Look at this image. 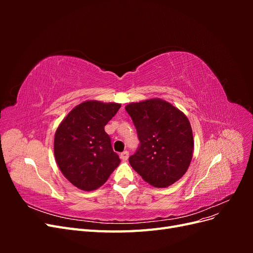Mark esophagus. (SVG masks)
Here are the masks:
<instances>
[{"label": "esophagus", "mask_w": 253, "mask_h": 253, "mask_svg": "<svg viewBox=\"0 0 253 253\" xmlns=\"http://www.w3.org/2000/svg\"><path fill=\"white\" fill-rule=\"evenodd\" d=\"M120 158L124 160V162H126V160L128 159V152L127 151H125V152H122L121 154H120Z\"/></svg>", "instance_id": "esophagus-1"}]
</instances>
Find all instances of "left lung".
<instances>
[{
	"label": "left lung",
	"instance_id": "8db88e82",
	"mask_svg": "<svg viewBox=\"0 0 253 253\" xmlns=\"http://www.w3.org/2000/svg\"><path fill=\"white\" fill-rule=\"evenodd\" d=\"M126 110L140 141L139 149L128 158L129 165L153 187L173 185L185 175L193 157L194 139L189 119L160 98L128 103Z\"/></svg>",
	"mask_w": 253,
	"mask_h": 253
}]
</instances>
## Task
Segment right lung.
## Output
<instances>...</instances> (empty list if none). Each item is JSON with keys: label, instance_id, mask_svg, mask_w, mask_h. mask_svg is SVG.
<instances>
[{"label": "right lung", "instance_id": "obj_1", "mask_svg": "<svg viewBox=\"0 0 253 253\" xmlns=\"http://www.w3.org/2000/svg\"><path fill=\"white\" fill-rule=\"evenodd\" d=\"M121 104L87 100L66 115L56 129L53 153L64 177L83 191H94L120 164L104 126Z\"/></svg>", "mask_w": 253, "mask_h": 253}]
</instances>
